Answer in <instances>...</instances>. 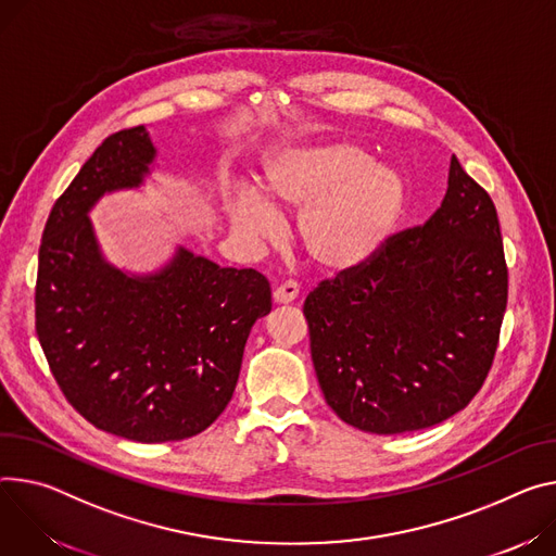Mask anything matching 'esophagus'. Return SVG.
<instances>
[{
    "mask_svg": "<svg viewBox=\"0 0 556 556\" xmlns=\"http://www.w3.org/2000/svg\"><path fill=\"white\" fill-rule=\"evenodd\" d=\"M299 296V283L296 281H286L281 283L275 292H273V299L275 304H292V301Z\"/></svg>",
    "mask_w": 556,
    "mask_h": 556,
    "instance_id": "34e87169",
    "label": "esophagus"
}]
</instances>
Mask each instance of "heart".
Masks as SVG:
<instances>
[{
    "label": "heart",
    "instance_id": "b5f03b06",
    "mask_svg": "<svg viewBox=\"0 0 556 556\" xmlns=\"http://www.w3.org/2000/svg\"><path fill=\"white\" fill-rule=\"evenodd\" d=\"M406 181L352 141L286 143L266 157L262 192L237 190L226 206L232 232L260 245L279 230L277 211L299 213L296 237L324 273L368 264L394 232Z\"/></svg>",
    "mask_w": 556,
    "mask_h": 556
}]
</instances>
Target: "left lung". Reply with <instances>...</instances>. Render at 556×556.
Masks as SVG:
<instances>
[{"label": "left lung", "instance_id": "obj_1", "mask_svg": "<svg viewBox=\"0 0 556 556\" xmlns=\"http://www.w3.org/2000/svg\"><path fill=\"white\" fill-rule=\"evenodd\" d=\"M506 301L496 208L452 155L441 208L421 228L306 296L326 403L372 434L457 415L485 381Z\"/></svg>", "mask_w": 556, "mask_h": 556}]
</instances>
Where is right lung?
Here are the masks:
<instances>
[{
  "label": "right lung",
  "instance_id": "right-lung-1",
  "mask_svg": "<svg viewBox=\"0 0 556 556\" xmlns=\"http://www.w3.org/2000/svg\"><path fill=\"white\" fill-rule=\"evenodd\" d=\"M153 170L146 126L94 150L50 211L35 290L37 337L73 408L139 443L194 437L226 410L248 334L273 308L264 275L222 268L186 245L146 273L109 262L90 213Z\"/></svg>",
  "mask_w": 556,
  "mask_h": 556
}]
</instances>
